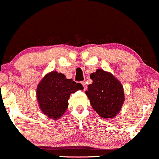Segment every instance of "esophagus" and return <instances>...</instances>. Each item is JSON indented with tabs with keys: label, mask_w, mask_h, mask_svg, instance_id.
Wrapping results in <instances>:
<instances>
[{
	"label": "esophagus",
	"mask_w": 159,
	"mask_h": 159,
	"mask_svg": "<svg viewBox=\"0 0 159 159\" xmlns=\"http://www.w3.org/2000/svg\"><path fill=\"white\" fill-rule=\"evenodd\" d=\"M81 83H82V85H83V89L86 90V82L83 81V82H81Z\"/></svg>",
	"instance_id": "1"
}]
</instances>
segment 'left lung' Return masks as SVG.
I'll use <instances>...</instances> for the list:
<instances>
[{"label":"left lung","instance_id":"left-lung-1","mask_svg":"<svg viewBox=\"0 0 159 159\" xmlns=\"http://www.w3.org/2000/svg\"><path fill=\"white\" fill-rule=\"evenodd\" d=\"M93 83L86 91L94 110L103 118L114 117L124 102V88L111 73L98 69L91 73Z\"/></svg>","mask_w":159,"mask_h":159}]
</instances>
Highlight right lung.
I'll return each instance as SVG.
<instances>
[{
  "instance_id": "1",
  "label": "right lung",
  "mask_w": 159,
  "mask_h": 159,
  "mask_svg": "<svg viewBox=\"0 0 159 159\" xmlns=\"http://www.w3.org/2000/svg\"><path fill=\"white\" fill-rule=\"evenodd\" d=\"M83 90L81 83L57 71L48 73L37 86L36 97L39 107L45 115L53 120L59 119L68 107V99L71 93Z\"/></svg>"
}]
</instances>
